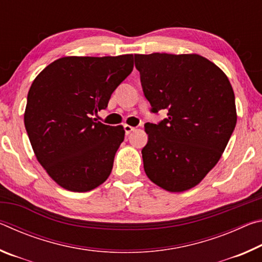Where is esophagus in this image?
Instances as JSON below:
<instances>
[{
  "label": "esophagus",
  "mask_w": 262,
  "mask_h": 262,
  "mask_svg": "<svg viewBox=\"0 0 262 262\" xmlns=\"http://www.w3.org/2000/svg\"><path fill=\"white\" fill-rule=\"evenodd\" d=\"M123 129H125L126 135H129L133 130H135V127H132V126L125 125V126H123Z\"/></svg>",
  "instance_id": "esophagus-1"
}]
</instances>
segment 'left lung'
I'll list each match as a JSON object with an SVG mask.
<instances>
[{"label": "left lung", "mask_w": 262, "mask_h": 262, "mask_svg": "<svg viewBox=\"0 0 262 262\" xmlns=\"http://www.w3.org/2000/svg\"><path fill=\"white\" fill-rule=\"evenodd\" d=\"M135 67L150 112L167 111L165 119L144 125L145 173L168 192L192 188L220 161L236 127L231 84L198 54H135Z\"/></svg>", "instance_id": "obj_1"}]
</instances>
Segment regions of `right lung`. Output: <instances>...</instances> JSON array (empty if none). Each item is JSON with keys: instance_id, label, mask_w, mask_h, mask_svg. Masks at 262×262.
I'll return each mask as SVG.
<instances>
[{"instance_id": "obj_1", "label": "right lung", "mask_w": 262, "mask_h": 262, "mask_svg": "<svg viewBox=\"0 0 262 262\" xmlns=\"http://www.w3.org/2000/svg\"><path fill=\"white\" fill-rule=\"evenodd\" d=\"M133 54L67 56L38 75L24 123L38 162L61 187L88 192L108 178L125 139L122 126L92 118L133 72Z\"/></svg>"}]
</instances>
